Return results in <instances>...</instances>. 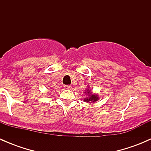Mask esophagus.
Here are the masks:
<instances>
[{
	"label": "esophagus",
	"mask_w": 151,
	"mask_h": 151,
	"mask_svg": "<svg viewBox=\"0 0 151 151\" xmlns=\"http://www.w3.org/2000/svg\"><path fill=\"white\" fill-rule=\"evenodd\" d=\"M64 88L66 90H71V85H65Z\"/></svg>",
	"instance_id": "34e87169"
}]
</instances>
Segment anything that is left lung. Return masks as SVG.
<instances>
[{
	"label": "left lung",
	"instance_id": "1",
	"mask_svg": "<svg viewBox=\"0 0 151 151\" xmlns=\"http://www.w3.org/2000/svg\"><path fill=\"white\" fill-rule=\"evenodd\" d=\"M87 92L89 95V97H87V98H85V99H84L85 102H95L97 100H99L98 96L96 95V94H91L90 91H87Z\"/></svg>",
	"mask_w": 151,
	"mask_h": 151
}]
</instances>
